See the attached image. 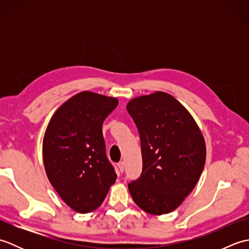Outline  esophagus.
<instances>
[{
    "label": "esophagus",
    "mask_w": 249,
    "mask_h": 249,
    "mask_svg": "<svg viewBox=\"0 0 249 249\" xmlns=\"http://www.w3.org/2000/svg\"><path fill=\"white\" fill-rule=\"evenodd\" d=\"M118 167H119V170H120V172H123V171H124V168H125V163H124V161H120V162L118 163Z\"/></svg>",
    "instance_id": "1"
}]
</instances>
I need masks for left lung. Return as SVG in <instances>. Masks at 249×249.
I'll use <instances>...</instances> for the list:
<instances>
[{
    "mask_svg": "<svg viewBox=\"0 0 249 249\" xmlns=\"http://www.w3.org/2000/svg\"><path fill=\"white\" fill-rule=\"evenodd\" d=\"M138 128L142 173L128 184L140 209L162 215L178 208L203 171V135L184 106L165 92L129 100L126 106Z\"/></svg>",
    "mask_w": 249,
    "mask_h": 249,
    "instance_id": "obj_1",
    "label": "left lung"
}]
</instances>
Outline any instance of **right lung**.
Wrapping results in <instances>:
<instances>
[{
    "mask_svg": "<svg viewBox=\"0 0 249 249\" xmlns=\"http://www.w3.org/2000/svg\"><path fill=\"white\" fill-rule=\"evenodd\" d=\"M118 104L115 97L83 91L63 104L47 126L46 174L62 200L78 213L96 210L116 179L102 127Z\"/></svg>",
    "mask_w": 249,
    "mask_h": 249,
    "instance_id": "1",
    "label": "right lung"
}]
</instances>
